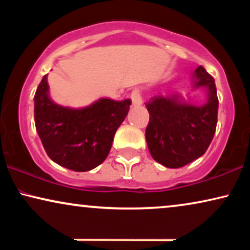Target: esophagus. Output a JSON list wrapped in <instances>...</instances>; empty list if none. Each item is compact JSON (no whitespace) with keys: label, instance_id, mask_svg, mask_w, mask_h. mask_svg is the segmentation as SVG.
Masks as SVG:
<instances>
[{"label":"esophagus","instance_id":"34e87169","mask_svg":"<svg viewBox=\"0 0 250 250\" xmlns=\"http://www.w3.org/2000/svg\"><path fill=\"white\" fill-rule=\"evenodd\" d=\"M131 99H132V104L134 105H140L142 104V98H141V91L140 88H134L131 92Z\"/></svg>","mask_w":250,"mask_h":250}]
</instances>
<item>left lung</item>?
<instances>
[{
  "instance_id": "left-lung-1",
  "label": "left lung",
  "mask_w": 250,
  "mask_h": 250,
  "mask_svg": "<svg viewBox=\"0 0 250 250\" xmlns=\"http://www.w3.org/2000/svg\"><path fill=\"white\" fill-rule=\"evenodd\" d=\"M194 86L207 88V101L194 104L177 94L157 95L146 102L150 118L146 140L152 158L168 168H179L203 156L214 138L218 99L214 78L199 66Z\"/></svg>"
}]
</instances>
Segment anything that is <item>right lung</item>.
I'll return each mask as SVG.
<instances>
[{"label": "right lung", "instance_id": "right-lung-1", "mask_svg": "<svg viewBox=\"0 0 250 250\" xmlns=\"http://www.w3.org/2000/svg\"><path fill=\"white\" fill-rule=\"evenodd\" d=\"M34 99L36 131L47 156L75 172L93 169L107 158L132 104L129 99H101L83 109L61 107L51 100L46 75Z\"/></svg>", "mask_w": 250, "mask_h": 250}]
</instances>
